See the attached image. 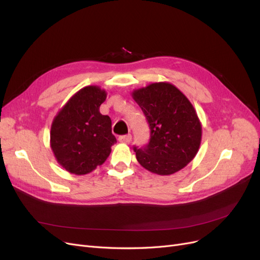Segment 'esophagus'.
Instances as JSON below:
<instances>
[{
  "label": "esophagus",
  "instance_id": "obj_1",
  "mask_svg": "<svg viewBox=\"0 0 260 260\" xmlns=\"http://www.w3.org/2000/svg\"><path fill=\"white\" fill-rule=\"evenodd\" d=\"M131 139H132L131 135H125V136H120L119 138H118V141H119V142H122V143H129Z\"/></svg>",
  "mask_w": 260,
  "mask_h": 260
}]
</instances>
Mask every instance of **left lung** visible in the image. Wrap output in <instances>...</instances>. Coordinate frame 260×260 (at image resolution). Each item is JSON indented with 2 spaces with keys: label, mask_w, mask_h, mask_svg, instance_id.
Here are the masks:
<instances>
[{
  "label": "left lung",
  "mask_w": 260,
  "mask_h": 260,
  "mask_svg": "<svg viewBox=\"0 0 260 260\" xmlns=\"http://www.w3.org/2000/svg\"><path fill=\"white\" fill-rule=\"evenodd\" d=\"M132 98L151 130L145 146H133L141 166L160 176L184 168L198 154L202 140V125L191 102L168 82L135 90Z\"/></svg>",
  "instance_id": "1"
}]
</instances>
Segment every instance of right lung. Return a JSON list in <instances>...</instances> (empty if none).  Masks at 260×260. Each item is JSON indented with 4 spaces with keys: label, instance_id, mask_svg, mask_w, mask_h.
Instances as JSON below:
<instances>
[{
    "label": "right lung",
    "instance_id": "1",
    "mask_svg": "<svg viewBox=\"0 0 260 260\" xmlns=\"http://www.w3.org/2000/svg\"><path fill=\"white\" fill-rule=\"evenodd\" d=\"M106 96V91L100 86H85L70 98L54 118L52 151L70 174L86 175L101 166L117 142L111 118L100 113Z\"/></svg>",
    "mask_w": 260,
    "mask_h": 260
}]
</instances>
